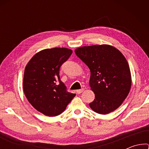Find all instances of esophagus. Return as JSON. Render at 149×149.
Returning a JSON list of instances; mask_svg holds the SVG:
<instances>
[{
	"mask_svg": "<svg viewBox=\"0 0 149 149\" xmlns=\"http://www.w3.org/2000/svg\"><path fill=\"white\" fill-rule=\"evenodd\" d=\"M84 91V88H82V89H81L77 90L76 92H77V94H80V93H81L83 91Z\"/></svg>",
	"mask_w": 149,
	"mask_h": 149,
	"instance_id": "34e87169",
	"label": "esophagus"
}]
</instances>
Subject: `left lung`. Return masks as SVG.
<instances>
[{
  "instance_id": "8db88e82",
  "label": "left lung",
  "mask_w": 149,
  "mask_h": 149,
  "mask_svg": "<svg viewBox=\"0 0 149 149\" xmlns=\"http://www.w3.org/2000/svg\"><path fill=\"white\" fill-rule=\"evenodd\" d=\"M75 52L91 71L89 85L95 95L89 103L91 108L100 114L117 109L132 85L129 64L124 56L108 45L80 47Z\"/></svg>"
}]
</instances>
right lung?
I'll list each match as a JSON object with an SVG mask.
<instances>
[{
    "label": "right lung",
    "mask_w": 149,
    "mask_h": 149,
    "mask_svg": "<svg viewBox=\"0 0 149 149\" xmlns=\"http://www.w3.org/2000/svg\"><path fill=\"white\" fill-rule=\"evenodd\" d=\"M72 54V50L65 48L42 50L25 68V95L35 109L48 116L61 114L75 96L68 91L59 75L60 67Z\"/></svg>",
    "instance_id": "obj_1"
}]
</instances>
